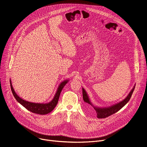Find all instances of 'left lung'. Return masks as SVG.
Returning a JSON list of instances; mask_svg holds the SVG:
<instances>
[{
	"mask_svg": "<svg viewBox=\"0 0 147 147\" xmlns=\"http://www.w3.org/2000/svg\"><path fill=\"white\" fill-rule=\"evenodd\" d=\"M136 85H134V87L132 88V89L131 90V91L129 92V94L125 97L123 100L121 101L120 102L116 103L114 105L109 106V107H97L94 105L93 104L91 101L90 99L88 97V95L87 94V93L86 91L84 90V88L83 87L82 90H83V100L85 102H86L88 105H87V109H89L90 110H94L97 114V118H104L107 117L117 111H118L120 109H121L129 101V100L131 98V95L132 94L133 91H134V90L135 88Z\"/></svg>",
	"mask_w": 147,
	"mask_h": 147,
	"instance_id": "8db88e82",
	"label": "left lung"
}]
</instances>
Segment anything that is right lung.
Here are the masks:
<instances>
[{
	"label": "right lung",
	"instance_id": "1",
	"mask_svg": "<svg viewBox=\"0 0 147 147\" xmlns=\"http://www.w3.org/2000/svg\"><path fill=\"white\" fill-rule=\"evenodd\" d=\"M69 81V80H65L63 81L59 85L56 92V94L53 97V98L47 103H38V102H32L28 101H26L20 97L15 91L13 88L11 84V80H10V87L13 93V96L15 97L16 100L19 102L21 105H22L24 108H26L28 110L30 111L32 113L38 114L40 115H45L47 114L51 111H52L55 107L56 105L57 104L60 95L61 91H62L63 87Z\"/></svg>",
	"mask_w": 147,
	"mask_h": 147
}]
</instances>
